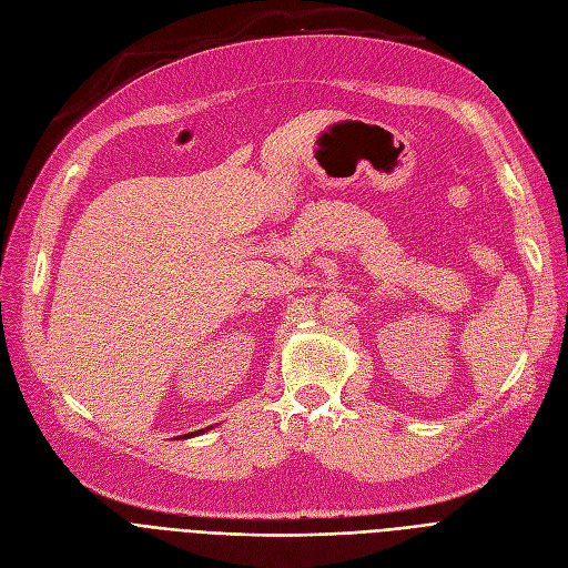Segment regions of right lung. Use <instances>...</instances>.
<instances>
[{
	"label": "right lung",
	"instance_id": "1",
	"mask_svg": "<svg viewBox=\"0 0 568 568\" xmlns=\"http://www.w3.org/2000/svg\"><path fill=\"white\" fill-rule=\"evenodd\" d=\"M195 433H197V435H200V430H195ZM191 435H193V433H191ZM179 437H189V435H179Z\"/></svg>",
	"mask_w": 568,
	"mask_h": 568
}]
</instances>
